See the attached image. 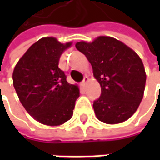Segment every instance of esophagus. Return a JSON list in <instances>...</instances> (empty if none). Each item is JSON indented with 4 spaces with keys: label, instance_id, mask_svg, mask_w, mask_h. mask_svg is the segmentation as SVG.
I'll return each mask as SVG.
<instances>
[{
    "label": "esophagus",
    "instance_id": "1",
    "mask_svg": "<svg viewBox=\"0 0 160 160\" xmlns=\"http://www.w3.org/2000/svg\"><path fill=\"white\" fill-rule=\"evenodd\" d=\"M89 81V78L87 77V76H85L84 77V79H83V80H82V82H81V85L82 86H85L86 84H87V82Z\"/></svg>",
    "mask_w": 160,
    "mask_h": 160
}]
</instances>
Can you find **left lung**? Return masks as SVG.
I'll use <instances>...</instances> for the list:
<instances>
[{
    "label": "left lung",
    "mask_w": 160,
    "mask_h": 160,
    "mask_svg": "<svg viewBox=\"0 0 160 160\" xmlns=\"http://www.w3.org/2000/svg\"><path fill=\"white\" fill-rule=\"evenodd\" d=\"M91 63L101 96L93 102L96 118L107 124L129 119L144 97L146 74L140 56L122 42L99 36L92 42L76 43Z\"/></svg>",
    "instance_id": "1"
}]
</instances>
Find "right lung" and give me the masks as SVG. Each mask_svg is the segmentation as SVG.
<instances>
[{
    "label": "right lung",
    "instance_id": "right-lung-1",
    "mask_svg": "<svg viewBox=\"0 0 160 160\" xmlns=\"http://www.w3.org/2000/svg\"><path fill=\"white\" fill-rule=\"evenodd\" d=\"M71 42L61 43L54 37H44L32 44L16 63L13 84L19 101L38 122L59 126L72 118L80 96L77 84H70L59 68L62 53Z\"/></svg>",
    "mask_w": 160,
    "mask_h": 160
}]
</instances>
